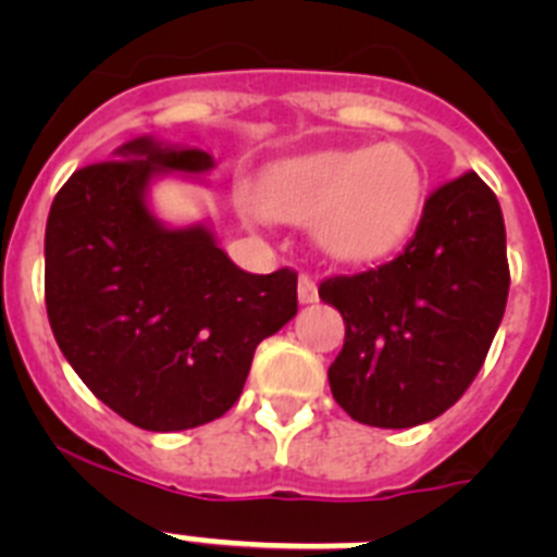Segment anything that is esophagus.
I'll return each mask as SVG.
<instances>
[{"label":"esophagus","mask_w":557,"mask_h":557,"mask_svg":"<svg viewBox=\"0 0 557 557\" xmlns=\"http://www.w3.org/2000/svg\"><path fill=\"white\" fill-rule=\"evenodd\" d=\"M298 301L301 304L318 301V287H314V282L309 278V275H301V278H298Z\"/></svg>","instance_id":"esophagus-1"}]
</instances>
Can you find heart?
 <instances>
[{
	"label": "heart",
	"instance_id": "obj_1",
	"mask_svg": "<svg viewBox=\"0 0 557 557\" xmlns=\"http://www.w3.org/2000/svg\"><path fill=\"white\" fill-rule=\"evenodd\" d=\"M424 178L405 147L323 150L268 170L256 209L282 223H312L314 245L337 262H368L396 248L421 209Z\"/></svg>",
	"mask_w": 557,
	"mask_h": 557
}]
</instances>
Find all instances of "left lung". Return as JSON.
<instances>
[{
    "instance_id": "1",
    "label": "left lung",
    "mask_w": 557,
    "mask_h": 557,
    "mask_svg": "<svg viewBox=\"0 0 557 557\" xmlns=\"http://www.w3.org/2000/svg\"><path fill=\"white\" fill-rule=\"evenodd\" d=\"M508 287L499 200L476 172H462L426 198L396 259L332 275L318 289L346 321V343L329 368L334 401L382 430L446 412L485 362Z\"/></svg>"
}]
</instances>
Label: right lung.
<instances>
[{
	"mask_svg": "<svg viewBox=\"0 0 557 557\" xmlns=\"http://www.w3.org/2000/svg\"><path fill=\"white\" fill-rule=\"evenodd\" d=\"M214 166L200 147L152 136L77 170L44 236L49 326L86 387L131 424L181 432L234 407L256 346L298 312V275L245 273L209 223L172 228L150 184Z\"/></svg>",
	"mask_w": 557,
	"mask_h": 557,
	"instance_id": "right-lung-1",
	"label": "right lung"
}]
</instances>
